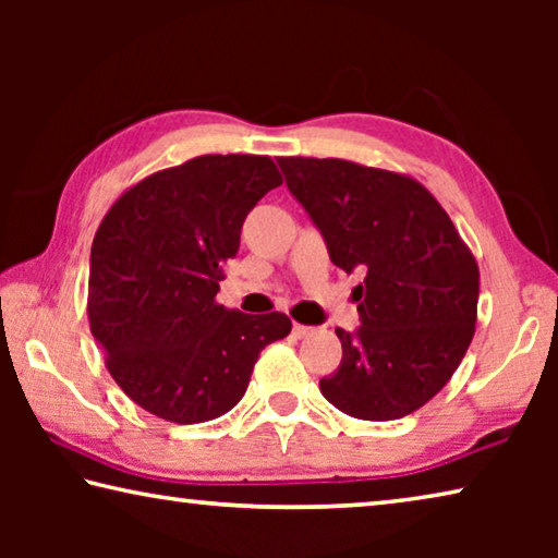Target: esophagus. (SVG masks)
<instances>
[{
    "instance_id": "obj_1",
    "label": "esophagus",
    "mask_w": 558,
    "mask_h": 558,
    "mask_svg": "<svg viewBox=\"0 0 558 558\" xmlns=\"http://www.w3.org/2000/svg\"><path fill=\"white\" fill-rule=\"evenodd\" d=\"M313 332H315V327L292 323V335H295V337H307V335H313Z\"/></svg>"
}]
</instances>
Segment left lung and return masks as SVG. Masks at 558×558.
Segmentation results:
<instances>
[{"instance_id":"8db88e82","label":"left lung","mask_w":558,"mask_h":558,"mask_svg":"<svg viewBox=\"0 0 558 558\" xmlns=\"http://www.w3.org/2000/svg\"><path fill=\"white\" fill-rule=\"evenodd\" d=\"M278 165L335 266L364 272L352 290L362 325L354 335L335 329L342 362L319 391L362 421L418 411L450 381L475 335V256L409 174L337 157H278Z\"/></svg>"}]
</instances>
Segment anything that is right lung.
<instances>
[{"label":"right lung","mask_w":558,"mask_h":558,"mask_svg":"<svg viewBox=\"0 0 558 558\" xmlns=\"http://www.w3.org/2000/svg\"><path fill=\"white\" fill-rule=\"evenodd\" d=\"M282 177L266 155H202L132 184L90 248L88 323L112 379L179 426L229 413L288 315L216 302L245 216Z\"/></svg>","instance_id":"add662e5"}]
</instances>
